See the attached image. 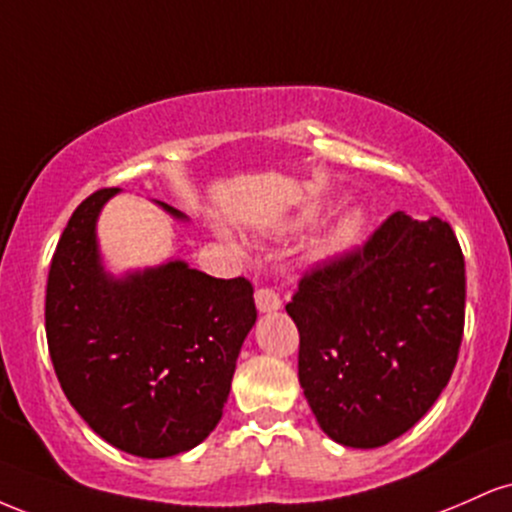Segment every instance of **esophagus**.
<instances>
[{
	"instance_id": "esophagus-1",
	"label": "esophagus",
	"mask_w": 512,
	"mask_h": 512,
	"mask_svg": "<svg viewBox=\"0 0 512 512\" xmlns=\"http://www.w3.org/2000/svg\"><path fill=\"white\" fill-rule=\"evenodd\" d=\"M255 305L260 313H276L281 308V298L276 296L272 289H257L255 291Z\"/></svg>"
}]
</instances>
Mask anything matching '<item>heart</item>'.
I'll return each instance as SVG.
<instances>
[{
	"mask_svg": "<svg viewBox=\"0 0 512 512\" xmlns=\"http://www.w3.org/2000/svg\"><path fill=\"white\" fill-rule=\"evenodd\" d=\"M313 219V214H308ZM363 231H366V214L361 209H351L332 226V231L327 233V238L322 240V255L334 257L344 255L346 250H351L361 240Z\"/></svg>",
	"mask_w": 512,
	"mask_h": 512,
	"instance_id": "obj_1",
	"label": "heart"
}]
</instances>
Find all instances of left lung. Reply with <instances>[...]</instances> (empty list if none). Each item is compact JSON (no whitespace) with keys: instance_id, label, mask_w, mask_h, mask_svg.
<instances>
[{"instance_id":"8db88e82","label":"left lung","mask_w":512,"mask_h":512,"mask_svg":"<svg viewBox=\"0 0 512 512\" xmlns=\"http://www.w3.org/2000/svg\"><path fill=\"white\" fill-rule=\"evenodd\" d=\"M286 313L317 424L346 448H380L433 407L457 363L460 243L436 216L397 211L361 250L305 274Z\"/></svg>"}]
</instances>
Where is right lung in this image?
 I'll list each match as a JSON object with an SVG mask.
<instances>
[{"label":"right lung","instance_id":"1","mask_svg":"<svg viewBox=\"0 0 512 512\" xmlns=\"http://www.w3.org/2000/svg\"><path fill=\"white\" fill-rule=\"evenodd\" d=\"M117 192H93L64 228L50 264L45 332L57 380L81 419L117 450L161 460L197 448L221 421L257 310L248 279H214L175 257L110 272L98 216Z\"/></svg>","mask_w":512,"mask_h":512}]
</instances>
